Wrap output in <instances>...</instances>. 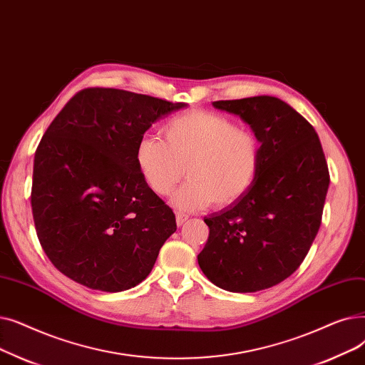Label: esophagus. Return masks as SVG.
<instances>
[{
    "label": "esophagus",
    "instance_id": "obj_1",
    "mask_svg": "<svg viewBox=\"0 0 365 365\" xmlns=\"http://www.w3.org/2000/svg\"><path fill=\"white\" fill-rule=\"evenodd\" d=\"M175 217H177V224H178V225H182V224L188 220V215H187V214H182V212H177Z\"/></svg>",
    "mask_w": 365,
    "mask_h": 365
}]
</instances>
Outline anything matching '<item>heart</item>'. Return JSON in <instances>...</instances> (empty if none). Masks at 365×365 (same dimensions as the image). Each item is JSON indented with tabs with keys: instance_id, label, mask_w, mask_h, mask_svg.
<instances>
[{
	"instance_id": "b5f03b06",
	"label": "heart",
	"mask_w": 365,
	"mask_h": 365,
	"mask_svg": "<svg viewBox=\"0 0 365 365\" xmlns=\"http://www.w3.org/2000/svg\"><path fill=\"white\" fill-rule=\"evenodd\" d=\"M165 141L144 136L136 147V163L155 195H169L184 177L188 181L173 197L181 210H197L212 202L236 203L255 184L263 162L259 136L239 128L221 113L192 110L170 117Z\"/></svg>"
}]
</instances>
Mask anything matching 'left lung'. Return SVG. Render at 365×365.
I'll use <instances>...</instances> for the list:
<instances>
[{
  "mask_svg": "<svg viewBox=\"0 0 365 365\" xmlns=\"http://www.w3.org/2000/svg\"><path fill=\"white\" fill-rule=\"evenodd\" d=\"M214 107L251 126L263 143V162L244 197L205 218L210 236L197 262L217 287L255 292L303 263L319 230L329 172L314 126L284 101L254 96Z\"/></svg>",
  "mask_w": 365,
  "mask_h": 365,
  "instance_id": "8db88e82",
  "label": "left lung"
}]
</instances>
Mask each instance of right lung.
I'll list each match as a JSON object with an SVG mask.
<instances>
[{"mask_svg":"<svg viewBox=\"0 0 365 365\" xmlns=\"http://www.w3.org/2000/svg\"><path fill=\"white\" fill-rule=\"evenodd\" d=\"M185 103L111 88L76 93L36 151L31 206L41 248L84 287L129 289L151 272L175 214L136 163V147L160 117Z\"/></svg>","mask_w":365,"mask_h":365,"instance_id":"add662e5","label":"right lung"}]
</instances>
